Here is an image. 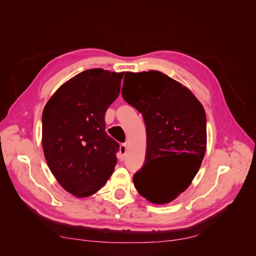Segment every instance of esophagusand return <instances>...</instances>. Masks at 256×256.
Listing matches in <instances>:
<instances>
[{
	"instance_id": "34e87169",
	"label": "esophagus",
	"mask_w": 256,
	"mask_h": 256,
	"mask_svg": "<svg viewBox=\"0 0 256 256\" xmlns=\"http://www.w3.org/2000/svg\"><path fill=\"white\" fill-rule=\"evenodd\" d=\"M126 143H122L119 147V154H120L119 158L121 160H124V158L126 156Z\"/></svg>"
}]
</instances>
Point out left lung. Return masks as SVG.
Segmentation results:
<instances>
[{"label": "left lung", "instance_id": "obj_1", "mask_svg": "<svg viewBox=\"0 0 256 256\" xmlns=\"http://www.w3.org/2000/svg\"><path fill=\"white\" fill-rule=\"evenodd\" d=\"M128 80L130 90L122 91V98L142 113L146 126L145 164L134 184L150 202L169 204L191 184L204 158V106L190 89L160 72H126L124 87Z\"/></svg>", "mask_w": 256, "mask_h": 256}]
</instances>
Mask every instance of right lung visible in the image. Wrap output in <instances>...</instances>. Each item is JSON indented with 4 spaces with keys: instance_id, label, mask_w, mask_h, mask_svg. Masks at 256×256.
<instances>
[{
    "instance_id": "1",
    "label": "right lung",
    "mask_w": 256,
    "mask_h": 256,
    "mask_svg": "<svg viewBox=\"0 0 256 256\" xmlns=\"http://www.w3.org/2000/svg\"><path fill=\"white\" fill-rule=\"evenodd\" d=\"M124 72L87 70L52 94L42 113V148L64 190L83 198L114 172L119 144L106 132V111L119 96Z\"/></svg>"
}]
</instances>
